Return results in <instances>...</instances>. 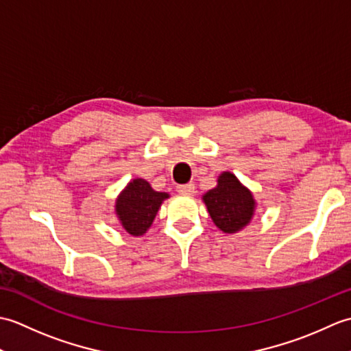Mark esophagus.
<instances>
[{"label":"esophagus","mask_w":351,"mask_h":351,"mask_svg":"<svg viewBox=\"0 0 351 351\" xmlns=\"http://www.w3.org/2000/svg\"><path fill=\"white\" fill-rule=\"evenodd\" d=\"M176 191L181 193V195H193V193H195V184H182V185H178Z\"/></svg>","instance_id":"obj_1"}]
</instances>
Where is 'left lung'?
<instances>
[{"label": "left lung", "mask_w": 351, "mask_h": 351, "mask_svg": "<svg viewBox=\"0 0 351 351\" xmlns=\"http://www.w3.org/2000/svg\"><path fill=\"white\" fill-rule=\"evenodd\" d=\"M204 202L215 226L226 234H234L247 225L255 208L252 193L229 171L219 176V185L206 193Z\"/></svg>", "instance_id": "obj_1"}]
</instances>
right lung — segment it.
<instances>
[{
  "label": "right lung",
  "mask_w": 351,
  "mask_h": 351,
  "mask_svg": "<svg viewBox=\"0 0 351 351\" xmlns=\"http://www.w3.org/2000/svg\"><path fill=\"white\" fill-rule=\"evenodd\" d=\"M167 193L155 191L145 180H134L116 200V213L122 226L131 235H143L151 228Z\"/></svg>",
  "instance_id": "1"
}]
</instances>
